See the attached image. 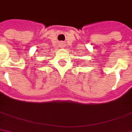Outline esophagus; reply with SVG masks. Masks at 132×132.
<instances>
[{
    "label": "esophagus",
    "mask_w": 132,
    "mask_h": 132,
    "mask_svg": "<svg viewBox=\"0 0 132 132\" xmlns=\"http://www.w3.org/2000/svg\"><path fill=\"white\" fill-rule=\"evenodd\" d=\"M61 46H64V43H61Z\"/></svg>",
    "instance_id": "34e87169"
}]
</instances>
